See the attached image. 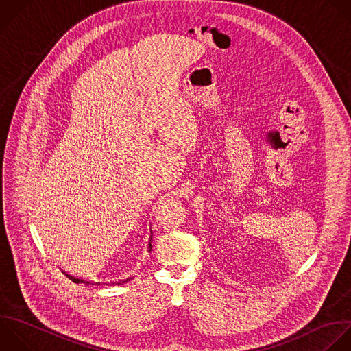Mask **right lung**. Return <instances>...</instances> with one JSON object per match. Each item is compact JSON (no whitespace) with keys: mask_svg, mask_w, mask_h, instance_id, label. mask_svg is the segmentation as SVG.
I'll return each instance as SVG.
<instances>
[{"mask_svg":"<svg viewBox=\"0 0 351 351\" xmlns=\"http://www.w3.org/2000/svg\"><path fill=\"white\" fill-rule=\"evenodd\" d=\"M151 240H152V230H151V237H149V243H148V251L151 252L152 251V244H151ZM71 281H74V282H77V284H96V285H99L100 282H95V281H86V280H82V278H78V277H74V276H71V274H69V273H66V271H63ZM132 280V277H126V278H119V280H117V281H108V282H106V284H111V285H119V284H125V282H128V281H130Z\"/></svg>","mask_w":351,"mask_h":351,"instance_id":"add662e5","label":"right lung"}]
</instances>
